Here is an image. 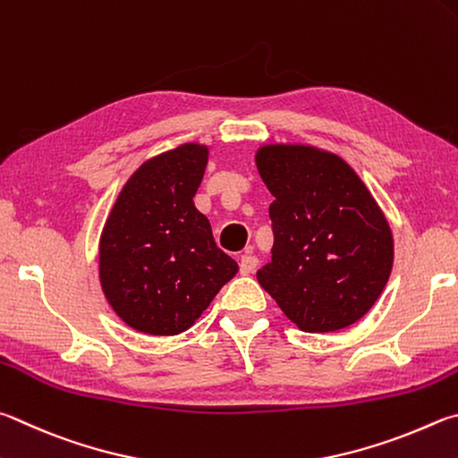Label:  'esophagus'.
I'll list each match as a JSON object with an SVG mask.
<instances>
[{"label": "esophagus", "instance_id": "obj_1", "mask_svg": "<svg viewBox=\"0 0 458 458\" xmlns=\"http://www.w3.org/2000/svg\"><path fill=\"white\" fill-rule=\"evenodd\" d=\"M258 266V258L252 256V254H244L242 258H240V274H244V276H248V274H252L256 270Z\"/></svg>", "mask_w": 458, "mask_h": 458}]
</instances>
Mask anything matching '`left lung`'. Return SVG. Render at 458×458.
Listing matches in <instances>:
<instances>
[{
    "label": "left lung",
    "mask_w": 458,
    "mask_h": 458,
    "mask_svg": "<svg viewBox=\"0 0 458 458\" xmlns=\"http://www.w3.org/2000/svg\"><path fill=\"white\" fill-rule=\"evenodd\" d=\"M256 165L274 196L272 262L256 272L304 332L360 320L393 270V234L378 204L343 157L310 146H264Z\"/></svg>",
    "instance_id": "left-lung-1"
}]
</instances>
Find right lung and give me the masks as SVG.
I'll return each instance as SVG.
<instances>
[{
    "instance_id": "add662e5",
    "label": "right lung",
    "mask_w": 458,
    "mask_h": 458,
    "mask_svg": "<svg viewBox=\"0 0 458 458\" xmlns=\"http://www.w3.org/2000/svg\"><path fill=\"white\" fill-rule=\"evenodd\" d=\"M206 162L208 149L198 144L144 162L122 188L104 226V294L128 327L146 335L188 330L238 272L192 202Z\"/></svg>"
}]
</instances>
